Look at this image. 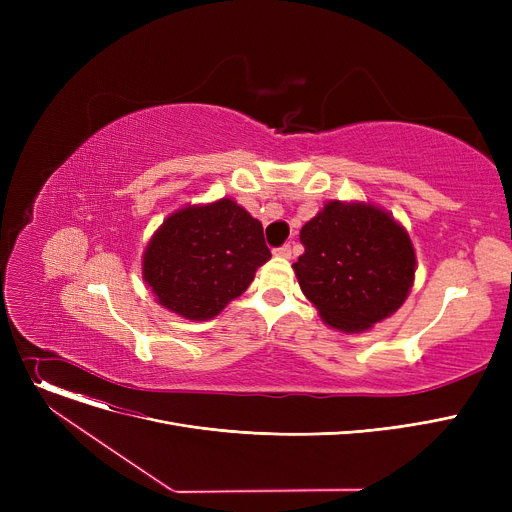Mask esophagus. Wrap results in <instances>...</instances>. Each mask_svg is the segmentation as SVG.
<instances>
[{
  "instance_id": "obj_1",
  "label": "esophagus",
  "mask_w": 512,
  "mask_h": 512,
  "mask_svg": "<svg viewBox=\"0 0 512 512\" xmlns=\"http://www.w3.org/2000/svg\"><path fill=\"white\" fill-rule=\"evenodd\" d=\"M274 255H276V257H282V259H290V255H292L290 245H282V247L274 249Z\"/></svg>"
}]
</instances>
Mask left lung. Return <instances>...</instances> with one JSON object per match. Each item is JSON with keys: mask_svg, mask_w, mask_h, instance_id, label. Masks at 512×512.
<instances>
[{"mask_svg": "<svg viewBox=\"0 0 512 512\" xmlns=\"http://www.w3.org/2000/svg\"><path fill=\"white\" fill-rule=\"evenodd\" d=\"M292 263L305 297L340 332H365L407 301L413 242L392 215L369 203L330 201L301 230Z\"/></svg>", "mask_w": 512, "mask_h": 512, "instance_id": "left-lung-1", "label": "left lung"}]
</instances>
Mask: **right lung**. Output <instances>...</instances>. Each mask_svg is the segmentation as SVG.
I'll list each match as a JSON object with an SVG mask.
<instances>
[{
	"instance_id": "add662e5",
	"label": "right lung",
	"mask_w": 512,
	"mask_h": 512,
	"mask_svg": "<svg viewBox=\"0 0 512 512\" xmlns=\"http://www.w3.org/2000/svg\"><path fill=\"white\" fill-rule=\"evenodd\" d=\"M270 257L261 222L220 199L182 207L157 228L143 253V280L161 307L205 321L240 297Z\"/></svg>"
}]
</instances>
